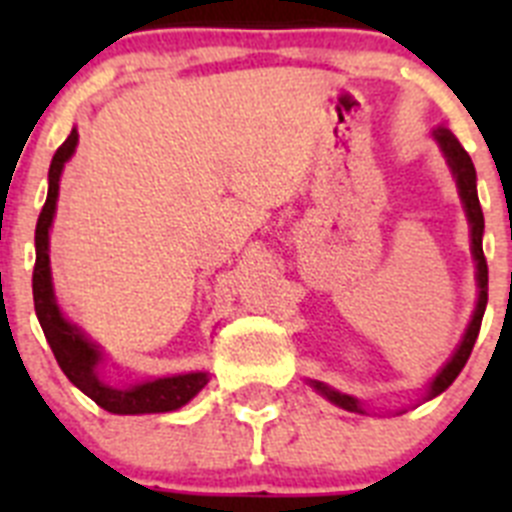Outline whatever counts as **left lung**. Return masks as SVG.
<instances>
[{"instance_id":"8db88e82","label":"left lung","mask_w":512,"mask_h":512,"mask_svg":"<svg viewBox=\"0 0 512 512\" xmlns=\"http://www.w3.org/2000/svg\"><path fill=\"white\" fill-rule=\"evenodd\" d=\"M436 140H438V146H441V151L446 153V158H449V166L456 176V187H459L461 202H464V207H467L469 225H472V253H474V261H477L479 300H477V310H474L472 323H469L467 333H464V341H461V346L456 348V354L451 356L449 364L443 366L441 372H438V377L431 382L428 400L436 395H441V392L446 390V387H449L456 377H459V372L464 369V364H467L469 354H472L474 341H477V336H479V325H482V315H485V307H487V259H485V251H482L485 215H482V207H479V197H477V171H474L472 158H469V153L464 151V146H461L459 138H456L454 133L438 128ZM312 387H315L318 392H323L330 402L341 405L343 410H351V413H364V410L359 408V400H354V397L341 395V392L330 390V387H325V384H320V382H312Z\"/></svg>"}]
</instances>
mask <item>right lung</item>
Masks as SVG:
<instances>
[{"label": "right lung", "mask_w": 512, "mask_h": 512, "mask_svg": "<svg viewBox=\"0 0 512 512\" xmlns=\"http://www.w3.org/2000/svg\"><path fill=\"white\" fill-rule=\"evenodd\" d=\"M79 133L71 130V135L53 153L51 171H48V197L40 210L38 225H35V269H33V302L35 315L40 320L45 338L51 343V351L56 356L63 374L71 379L87 397H92L99 408L115 415H143V413H169L187 405L197 392L207 384L205 372L179 374V377L153 379V382L135 384L130 390H115L97 377L99 351L81 336L71 323H66L56 305L51 287V261H48V228L53 223L58 200V179H61L63 164L69 161L76 148Z\"/></svg>", "instance_id": "add662e5"}]
</instances>
